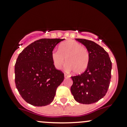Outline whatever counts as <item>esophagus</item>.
<instances>
[{
	"label": "esophagus",
	"instance_id": "esophagus-1",
	"mask_svg": "<svg viewBox=\"0 0 127 127\" xmlns=\"http://www.w3.org/2000/svg\"><path fill=\"white\" fill-rule=\"evenodd\" d=\"M69 76L68 75H67V74H64V78H69Z\"/></svg>",
	"mask_w": 127,
	"mask_h": 127
}]
</instances>
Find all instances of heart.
<instances>
[{"label": "heart", "mask_w": 127, "mask_h": 127, "mask_svg": "<svg viewBox=\"0 0 127 127\" xmlns=\"http://www.w3.org/2000/svg\"><path fill=\"white\" fill-rule=\"evenodd\" d=\"M53 64L56 69L63 67L66 60V69L81 74L87 68L90 61L89 52L82 44L74 40L63 42L59 50H53L51 53ZM66 59H65V58Z\"/></svg>", "instance_id": "b5f03b06"}]
</instances>
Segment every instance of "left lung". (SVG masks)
<instances>
[{
	"instance_id": "1",
	"label": "left lung",
	"mask_w": 127,
	"mask_h": 127,
	"mask_svg": "<svg viewBox=\"0 0 127 127\" xmlns=\"http://www.w3.org/2000/svg\"><path fill=\"white\" fill-rule=\"evenodd\" d=\"M89 52L90 61L82 74L72 76L71 92L77 102L85 104L95 103L105 96L111 78L112 63L108 53L92 40L76 39Z\"/></svg>"
}]
</instances>
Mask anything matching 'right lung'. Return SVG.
<instances>
[{"label": "right lung", "instance_id": "obj_1", "mask_svg": "<svg viewBox=\"0 0 127 127\" xmlns=\"http://www.w3.org/2000/svg\"><path fill=\"white\" fill-rule=\"evenodd\" d=\"M63 40H37L19 55L15 66V85L28 103L44 106L54 99L56 88L64 80V74L56 69L51 53Z\"/></svg>", "mask_w": 127, "mask_h": 127}]
</instances>
